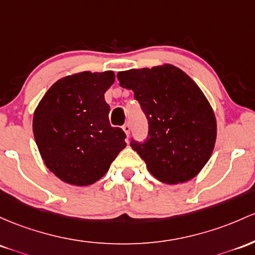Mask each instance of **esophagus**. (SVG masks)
Wrapping results in <instances>:
<instances>
[{
	"mask_svg": "<svg viewBox=\"0 0 255 255\" xmlns=\"http://www.w3.org/2000/svg\"><path fill=\"white\" fill-rule=\"evenodd\" d=\"M122 129L125 130V133L127 134V136L129 135V132H130V125H129V122H127V123H125V125L122 126Z\"/></svg>",
	"mask_w": 255,
	"mask_h": 255,
	"instance_id": "34e87169",
	"label": "esophagus"
}]
</instances>
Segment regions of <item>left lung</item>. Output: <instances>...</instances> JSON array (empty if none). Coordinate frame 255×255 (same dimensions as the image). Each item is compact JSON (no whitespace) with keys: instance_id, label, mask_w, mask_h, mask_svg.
Returning <instances> with one entry per match:
<instances>
[{"instance_id":"left-lung-1","label":"left lung","mask_w":255,"mask_h":255,"mask_svg":"<svg viewBox=\"0 0 255 255\" xmlns=\"http://www.w3.org/2000/svg\"><path fill=\"white\" fill-rule=\"evenodd\" d=\"M132 89L149 123L146 140L130 146L147 169L166 184L185 183L200 173L213 152L217 121L205 94L175 66L133 69L117 74Z\"/></svg>"}]
</instances>
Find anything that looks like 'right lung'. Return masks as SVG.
Segmentation results:
<instances>
[{
  "mask_svg": "<svg viewBox=\"0 0 255 255\" xmlns=\"http://www.w3.org/2000/svg\"><path fill=\"white\" fill-rule=\"evenodd\" d=\"M113 71H83L58 80L33 114L36 144L50 172L71 185L94 184L126 147V134L109 122L104 93Z\"/></svg>",
  "mask_w": 255,
  "mask_h": 255,
  "instance_id": "right-lung-1",
  "label": "right lung"
}]
</instances>
